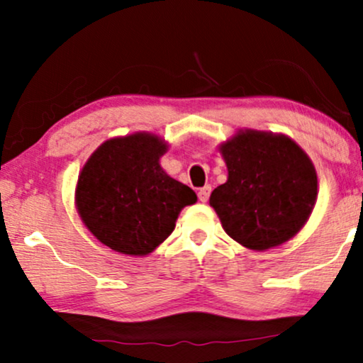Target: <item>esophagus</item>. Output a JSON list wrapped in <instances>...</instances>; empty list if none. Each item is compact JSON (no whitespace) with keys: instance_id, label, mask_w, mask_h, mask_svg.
I'll return each instance as SVG.
<instances>
[{"instance_id":"1","label":"esophagus","mask_w":363,"mask_h":363,"mask_svg":"<svg viewBox=\"0 0 363 363\" xmlns=\"http://www.w3.org/2000/svg\"><path fill=\"white\" fill-rule=\"evenodd\" d=\"M210 193H211V187H210V186L201 187V189L198 191V198H199V201H201V203H206V201H208V198H210Z\"/></svg>"}]
</instances>
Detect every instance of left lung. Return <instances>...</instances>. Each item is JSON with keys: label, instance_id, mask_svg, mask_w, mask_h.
I'll return each instance as SVG.
<instances>
[{"label": "left lung", "instance_id": "left-lung-1", "mask_svg": "<svg viewBox=\"0 0 363 363\" xmlns=\"http://www.w3.org/2000/svg\"><path fill=\"white\" fill-rule=\"evenodd\" d=\"M227 182L210 196L223 230L252 251L285 244L307 223L318 174L303 150L281 133L239 129L218 147Z\"/></svg>", "mask_w": 363, "mask_h": 363}]
</instances>
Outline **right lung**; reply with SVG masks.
Listing matches in <instances>:
<instances>
[{"instance_id":"obj_1","label":"right lung","mask_w":363,"mask_h":363,"mask_svg":"<svg viewBox=\"0 0 363 363\" xmlns=\"http://www.w3.org/2000/svg\"><path fill=\"white\" fill-rule=\"evenodd\" d=\"M169 143L141 131L111 138L78 174L74 206L85 227L112 251L148 256L172 234L198 196L160 167Z\"/></svg>"}]
</instances>
